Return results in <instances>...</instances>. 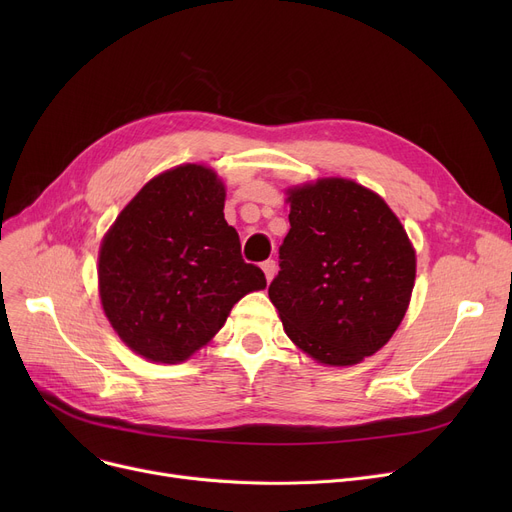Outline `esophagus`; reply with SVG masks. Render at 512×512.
Masks as SVG:
<instances>
[{"mask_svg":"<svg viewBox=\"0 0 512 512\" xmlns=\"http://www.w3.org/2000/svg\"><path fill=\"white\" fill-rule=\"evenodd\" d=\"M261 270H263V274H265V280H267V282H272V280H274V276H276L278 265H276V261H274V259H267V261H263V263H261Z\"/></svg>","mask_w":512,"mask_h":512,"instance_id":"1","label":"esophagus"}]
</instances>
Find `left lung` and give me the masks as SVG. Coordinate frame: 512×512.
Masks as SVG:
<instances>
[{"mask_svg": "<svg viewBox=\"0 0 512 512\" xmlns=\"http://www.w3.org/2000/svg\"><path fill=\"white\" fill-rule=\"evenodd\" d=\"M290 230L270 284L284 332L344 367L378 353L407 313L415 249L386 201L344 178L288 188Z\"/></svg>", "mask_w": 512, "mask_h": 512, "instance_id": "obj_1", "label": "left lung"}]
</instances>
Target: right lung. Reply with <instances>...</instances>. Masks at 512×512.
<instances>
[{"label":"right lung","instance_id":"obj_1","mask_svg":"<svg viewBox=\"0 0 512 512\" xmlns=\"http://www.w3.org/2000/svg\"><path fill=\"white\" fill-rule=\"evenodd\" d=\"M213 170L178 166L149 180L99 249V297L118 336L155 363L186 361L265 276L240 255Z\"/></svg>","mask_w":512,"mask_h":512}]
</instances>
